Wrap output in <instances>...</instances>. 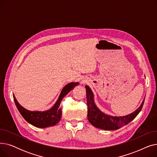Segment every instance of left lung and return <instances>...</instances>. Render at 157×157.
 Wrapping results in <instances>:
<instances>
[{"label": "left lung", "instance_id": "left-lung-1", "mask_svg": "<svg viewBox=\"0 0 157 157\" xmlns=\"http://www.w3.org/2000/svg\"><path fill=\"white\" fill-rule=\"evenodd\" d=\"M85 88L86 89L88 119L90 123L97 128L107 130H117L132 121L143 108L144 100L139 108L130 114L119 117L109 116L102 113L97 108L94 101V94L91 89L88 86H86Z\"/></svg>", "mask_w": 157, "mask_h": 157}]
</instances>
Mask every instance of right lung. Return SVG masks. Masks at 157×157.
Here are the masks:
<instances>
[{"mask_svg": "<svg viewBox=\"0 0 157 157\" xmlns=\"http://www.w3.org/2000/svg\"><path fill=\"white\" fill-rule=\"evenodd\" d=\"M78 85V83H71L66 85L62 90L59 99L54 106L51 109L46 111H30L23 108L20 105L14 96H13L14 101L21 116L31 125L39 128H46L53 126L60 120L62 108L60 106V104L63 98Z\"/></svg>", "mask_w": 157, "mask_h": 157, "instance_id": "right-lung-1", "label": "right lung"}]
</instances>
